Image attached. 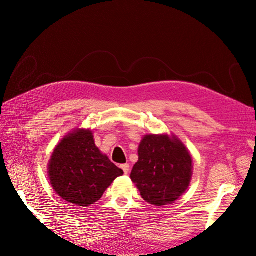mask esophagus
<instances>
[{
  "instance_id": "34e87169",
  "label": "esophagus",
  "mask_w": 256,
  "mask_h": 256,
  "mask_svg": "<svg viewBox=\"0 0 256 256\" xmlns=\"http://www.w3.org/2000/svg\"><path fill=\"white\" fill-rule=\"evenodd\" d=\"M120 168H122V171H124V173H125V174H128L129 173V164H122L120 166Z\"/></svg>"
}]
</instances>
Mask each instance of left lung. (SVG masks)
<instances>
[{
  "mask_svg": "<svg viewBox=\"0 0 256 256\" xmlns=\"http://www.w3.org/2000/svg\"><path fill=\"white\" fill-rule=\"evenodd\" d=\"M192 175V159L177 138L145 136L138 146V161L130 178L142 198L152 205L173 203L187 190Z\"/></svg>",
  "mask_w": 256,
  "mask_h": 256,
  "instance_id": "1",
  "label": "left lung"
}]
</instances>
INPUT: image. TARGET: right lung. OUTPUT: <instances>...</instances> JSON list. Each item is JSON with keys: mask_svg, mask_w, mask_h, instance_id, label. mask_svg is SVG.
Wrapping results in <instances>:
<instances>
[{"mask_svg": "<svg viewBox=\"0 0 256 256\" xmlns=\"http://www.w3.org/2000/svg\"><path fill=\"white\" fill-rule=\"evenodd\" d=\"M124 174L95 145L90 130L65 136L53 152L49 176L53 189L66 202L90 206L102 198L115 178Z\"/></svg>", "mask_w": 256, "mask_h": 256, "instance_id": "right-lung-1", "label": "right lung"}]
</instances>
